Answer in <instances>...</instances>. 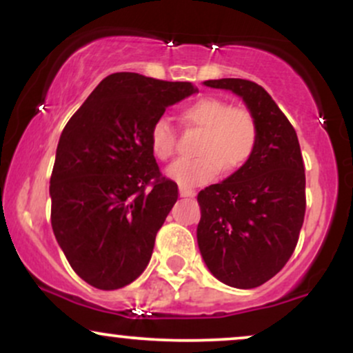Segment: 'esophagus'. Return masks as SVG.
<instances>
[{"label":"esophagus","instance_id":"34e87169","mask_svg":"<svg viewBox=\"0 0 353 353\" xmlns=\"http://www.w3.org/2000/svg\"><path fill=\"white\" fill-rule=\"evenodd\" d=\"M179 194H181V197H194V194H196V190L190 189V188H185V185H181V188H179Z\"/></svg>","mask_w":353,"mask_h":353}]
</instances>
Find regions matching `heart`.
<instances>
[{
  "label": "heart",
  "instance_id": "1",
  "mask_svg": "<svg viewBox=\"0 0 353 353\" xmlns=\"http://www.w3.org/2000/svg\"><path fill=\"white\" fill-rule=\"evenodd\" d=\"M181 121L189 128L202 129L194 159L179 161L168 169V176L185 188L205 184L224 168L236 172L249 163L259 144L255 117L247 109L230 108L225 101L204 96L181 111ZM149 148L163 163L176 156L177 134L169 121H154L149 129Z\"/></svg>",
  "mask_w": 353,
  "mask_h": 353
}]
</instances>
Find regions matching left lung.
Wrapping results in <instances>:
<instances>
[{
    "label": "left lung",
    "mask_w": 353,
    "mask_h": 353,
    "mask_svg": "<svg viewBox=\"0 0 353 353\" xmlns=\"http://www.w3.org/2000/svg\"><path fill=\"white\" fill-rule=\"evenodd\" d=\"M204 84L245 101L259 144L244 168L199 192L197 244L214 277L254 289L281 272L299 242L307 204L301 145L294 125L257 83L225 78Z\"/></svg>",
    "instance_id": "1"
}]
</instances>
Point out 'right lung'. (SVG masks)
Segmentation results:
<instances>
[{"mask_svg": "<svg viewBox=\"0 0 353 353\" xmlns=\"http://www.w3.org/2000/svg\"><path fill=\"white\" fill-rule=\"evenodd\" d=\"M190 83L114 72L61 132L51 172V225L76 274L116 290L151 261L177 184L159 171L149 129L165 108L194 94Z\"/></svg>", "mask_w": 353, "mask_h": 353, "instance_id": "1", "label": "right lung"}]
</instances>
